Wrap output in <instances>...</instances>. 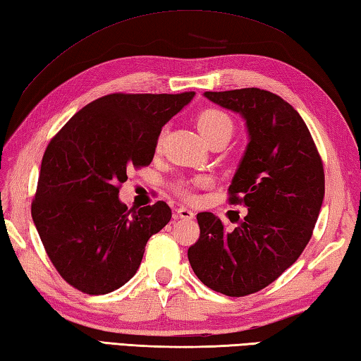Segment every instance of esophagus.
<instances>
[{
  "label": "esophagus",
  "mask_w": 361,
  "mask_h": 361,
  "mask_svg": "<svg viewBox=\"0 0 361 361\" xmlns=\"http://www.w3.org/2000/svg\"><path fill=\"white\" fill-rule=\"evenodd\" d=\"M175 214L178 216V218H181V219H192L194 216H195L194 212H191V209L186 208V207L176 208V209H175Z\"/></svg>",
  "instance_id": "1"
}]
</instances>
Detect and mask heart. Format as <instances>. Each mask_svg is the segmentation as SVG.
<instances>
[{"instance_id": "b5f03b06", "label": "heart", "mask_w": 361, "mask_h": 361, "mask_svg": "<svg viewBox=\"0 0 361 361\" xmlns=\"http://www.w3.org/2000/svg\"><path fill=\"white\" fill-rule=\"evenodd\" d=\"M197 129L200 134L209 142L218 135H227L228 139L233 133V121L226 112L219 109L202 110L197 116ZM200 185V181H181L176 185V192L185 199H194V188Z\"/></svg>"}]
</instances>
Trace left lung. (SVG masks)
Masks as SVG:
<instances>
[{
  "instance_id": "8db88e82",
  "label": "left lung",
  "mask_w": 361,
  "mask_h": 361,
  "mask_svg": "<svg viewBox=\"0 0 361 361\" xmlns=\"http://www.w3.org/2000/svg\"><path fill=\"white\" fill-rule=\"evenodd\" d=\"M205 97L245 118L249 143L228 186V203L247 207L232 232L199 213L200 237L188 259L203 284L245 297L276 281L312 237L325 194L324 164L303 118L260 88L207 91Z\"/></svg>"
}]
</instances>
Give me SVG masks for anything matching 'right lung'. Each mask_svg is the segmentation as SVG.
I'll return each mask as SVG.
<instances>
[{"label":"right lung","mask_w":361,"mask_h":361,"mask_svg":"<svg viewBox=\"0 0 361 361\" xmlns=\"http://www.w3.org/2000/svg\"><path fill=\"white\" fill-rule=\"evenodd\" d=\"M194 94L102 96L45 148L31 216L51 264L77 290L120 289L139 270L149 237L172 218L166 202L128 209L118 192L128 170L149 166L162 126Z\"/></svg>","instance_id":"1"}]
</instances>
